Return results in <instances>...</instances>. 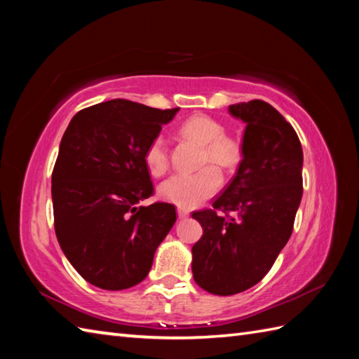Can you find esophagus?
<instances>
[{
    "instance_id": "34e87169",
    "label": "esophagus",
    "mask_w": 359,
    "mask_h": 359,
    "mask_svg": "<svg viewBox=\"0 0 359 359\" xmlns=\"http://www.w3.org/2000/svg\"><path fill=\"white\" fill-rule=\"evenodd\" d=\"M177 216H179V219H185V217H188L189 216V211L188 210H185V208H177Z\"/></svg>"
}]
</instances>
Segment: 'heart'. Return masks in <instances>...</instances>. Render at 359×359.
Here are the masks:
<instances>
[{"label":"heart","instance_id":"1","mask_svg":"<svg viewBox=\"0 0 359 359\" xmlns=\"http://www.w3.org/2000/svg\"><path fill=\"white\" fill-rule=\"evenodd\" d=\"M184 139L202 147L201 163H215L224 170H231L241 160V147L231 137L225 135V128L217 120L203 114L189 117L180 126ZM144 165L148 171L160 177L168 171L166 143L162 137H156L144 149ZM222 185V174L215 166H205L194 174H175L165 180L158 188L163 201L177 205L180 208L199 207L210 197L215 196Z\"/></svg>","mask_w":359,"mask_h":359}]
</instances>
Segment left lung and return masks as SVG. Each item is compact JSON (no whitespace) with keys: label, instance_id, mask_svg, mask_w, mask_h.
<instances>
[{"label":"left lung","instance_id":"8db88e82","mask_svg":"<svg viewBox=\"0 0 359 359\" xmlns=\"http://www.w3.org/2000/svg\"><path fill=\"white\" fill-rule=\"evenodd\" d=\"M228 111L247 125L242 162L212 210L193 212L203 228L193 245V276L219 296L245 292L270 271L292 236L302 199L304 156L293 126L262 100L236 103Z\"/></svg>","mask_w":359,"mask_h":359}]
</instances>
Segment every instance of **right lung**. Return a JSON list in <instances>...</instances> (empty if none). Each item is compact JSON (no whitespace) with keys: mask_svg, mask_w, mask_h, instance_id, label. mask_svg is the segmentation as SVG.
I'll return each instance as SVG.
<instances>
[{"mask_svg":"<svg viewBox=\"0 0 359 359\" xmlns=\"http://www.w3.org/2000/svg\"><path fill=\"white\" fill-rule=\"evenodd\" d=\"M116 98L81 109L52 171L53 225L67 261L89 284L125 290L148 276L175 207H139L154 191L144 149L177 114Z\"/></svg>","mask_w":359,"mask_h":359,"instance_id":"add662e5","label":"right lung"}]
</instances>
